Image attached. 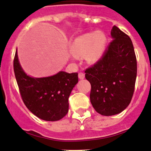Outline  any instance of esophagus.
<instances>
[{"label":"esophagus","instance_id":"1","mask_svg":"<svg viewBox=\"0 0 151 151\" xmlns=\"http://www.w3.org/2000/svg\"><path fill=\"white\" fill-rule=\"evenodd\" d=\"M78 78L80 79H83L85 78V74L83 73H78Z\"/></svg>","mask_w":151,"mask_h":151}]
</instances>
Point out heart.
<instances>
[{"instance_id": "1", "label": "heart", "mask_w": 151, "mask_h": 151, "mask_svg": "<svg viewBox=\"0 0 151 151\" xmlns=\"http://www.w3.org/2000/svg\"><path fill=\"white\" fill-rule=\"evenodd\" d=\"M105 34L99 32L86 33L73 40L71 50L74 56L84 55L88 63H95L101 57L106 45Z\"/></svg>"}]
</instances>
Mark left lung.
Segmentation results:
<instances>
[{
  "mask_svg": "<svg viewBox=\"0 0 151 151\" xmlns=\"http://www.w3.org/2000/svg\"><path fill=\"white\" fill-rule=\"evenodd\" d=\"M112 41L102 57L86 69L91 84L90 101L101 115L119 114L129 105L137 78V59L130 37L114 26Z\"/></svg>",
  "mask_w": 151,
  "mask_h": 151,
  "instance_id": "8db88e82",
  "label": "left lung"
}]
</instances>
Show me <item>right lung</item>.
I'll use <instances>...</instances> for the list:
<instances>
[{
	"label": "right lung",
	"mask_w": 151,
	"mask_h": 151,
	"mask_svg": "<svg viewBox=\"0 0 151 151\" xmlns=\"http://www.w3.org/2000/svg\"><path fill=\"white\" fill-rule=\"evenodd\" d=\"M14 70L22 100L33 114L40 119L55 122L69 111V97L78 81V73L60 72L44 78H33L26 74L16 51Z\"/></svg>",
	"instance_id": "obj_1"
}]
</instances>
